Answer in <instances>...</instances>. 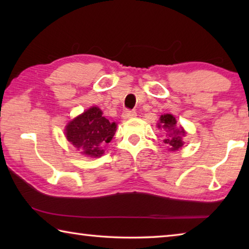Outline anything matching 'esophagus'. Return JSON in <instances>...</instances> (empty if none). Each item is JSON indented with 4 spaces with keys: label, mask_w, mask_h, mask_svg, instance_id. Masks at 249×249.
<instances>
[{
    "label": "esophagus",
    "mask_w": 249,
    "mask_h": 249,
    "mask_svg": "<svg viewBox=\"0 0 249 249\" xmlns=\"http://www.w3.org/2000/svg\"><path fill=\"white\" fill-rule=\"evenodd\" d=\"M125 120H129V119H134V117L137 116V113L135 111H124L123 112V115Z\"/></svg>",
    "instance_id": "obj_1"
}]
</instances>
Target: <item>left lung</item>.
Listing matches in <instances>:
<instances>
[{"label": "left lung", "mask_w": 249, "mask_h": 249, "mask_svg": "<svg viewBox=\"0 0 249 249\" xmlns=\"http://www.w3.org/2000/svg\"><path fill=\"white\" fill-rule=\"evenodd\" d=\"M157 127L166 130V138L163 140V142L167 145L169 150H179L183 146L182 137L185 136V132L182 126L177 125L176 117L174 115L163 114L160 116Z\"/></svg>", "instance_id": "left-lung-1"}]
</instances>
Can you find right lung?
<instances>
[{
  "label": "right lung",
  "instance_id": "1",
  "mask_svg": "<svg viewBox=\"0 0 249 249\" xmlns=\"http://www.w3.org/2000/svg\"><path fill=\"white\" fill-rule=\"evenodd\" d=\"M116 124L109 123L99 107H92L66 126V137L82 155L98 158L104 154L103 146L112 141Z\"/></svg>",
  "mask_w": 249,
  "mask_h": 249
}]
</instances>
